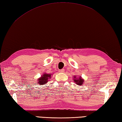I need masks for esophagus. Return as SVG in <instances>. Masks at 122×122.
<instances>
[{
	"mask_svg": "<svg viewBox=\"0 0 122 122\" xmlns=\"http://www.w3.org/2000/svg\"><path fill=\"white\" fill-rule=\"evenodd\" d=\"M64 71H65V69H62L59 70L60 72H64Z\"/></svg>",
	"mask_w": 122,
	"mask_h": 122,
	"instance_id": "34e87169",
	"label": "esophagus"
}]
</instances>
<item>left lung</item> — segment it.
Wrapping results in <instances>:
<instances>
[{
  "label": "left lung",
  "mask_w": 122,
  "mask_h": 122,
  "mask_svg": "<svg viewBox=\"0 0 122 122\" xmlns=\"http://www.w3.org/2000/svg\"><path fill=\"white\" fill-rule=\"evenodd\" d=\"M76 77H75V76L74 77V81H75V83H76V84H77V85H82V84L84 83V79L81 78V77H79V78H77Z\"/></svg>",
  "instance_id": "8db88e82"
}]
</instances>
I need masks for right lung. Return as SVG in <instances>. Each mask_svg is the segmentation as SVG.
<instances>
[{
  "label": "right lung",
  "mask_w": 122,
  "mask_h": 122,
  "mask_svg": "<svg viewBox=\"0 0 122 122\" xmlns=\"http://www.w3.org/2000/svg\"><path fill=\"white\" fill-rule=\"evenodd\" d=\"M50 78H51V74H47L45 73L38 79V83L40 85L45 84L47 83L48 79H50Z\"/></svg>",
  "instance_id": "1"
}]
</instances>
